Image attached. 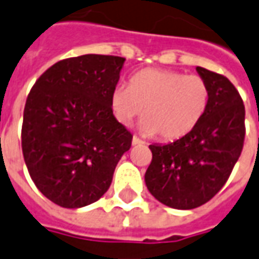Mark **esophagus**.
Segmentation results:
<instances>
[{
  "label": "esophagus",
  "mask_w": 259,
  "mask_h": 259,
  "mask_svg": "<svg viewBox=\"0 0 259 259\" xmlns=\"http://www.w3.org/2000/svg\"><path fill=\"white\" fill-rule=\"evenodd\" d=\"M138 145H145V142L141 141L138 137L132 138V146H138Z\"/></svg>",
  "instance_id": "1"
}]
</instances>
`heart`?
I'll use <instances>...</instances> for the list:
<instances>
[{
  "instance_id": "1",
  "label": "heart",
  "mask_w": 259,
  "mask_h": 259,
  "mask_svg": "<svg viewBox=\"0 0 259 259\" xmlns=\"http://www.w3.org/2000/svg\"><path fill=\"white\" fill-rule=\"evenodd\" d=\"M210 101L207 81L198 75L168 69H143L110 95V109L121 125L143 113L139 130L146 137L174 141L187 135L205 116Z\"/></svg>"
}]
</instances>
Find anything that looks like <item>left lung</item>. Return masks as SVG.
I'll return each mask as SVG.
<instances>
[{
  "label": "left lung",
  "instance_id": "1",
  "mask_svg": "<svg viewBox=\"0 0 259 259\" xmlns=\"http://www.w3.org/2000/svg\"><path fill=\"white\" fill-rule=\"evenodd\" d=\"M210 89L205 116L196 127L168 145H150L153 159L145 174L147 190L174 209H195L223 188L244 142V105L223 75L196 67Z\"/></svg>",
  "mask_w": 259,
  "mask_h": 259
}]
</instances>
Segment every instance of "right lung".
I'll list each match as a JSON object with an SVG mask.
<instances>
[{
  "instance_id": "add662e5",
  "label": "right lung",
  "mask_w": 259,
  "mask_h": 259,
  "mask_svg": "<svg viewBox=\"0 0 259 259\" xmlns=\"http://www.w3.org/2000/svg\"><path fill=\"white\" fill-rule=\"evenodd\" d=\"M125 58L84 54L58 61L27 97L21 149L32 182L67 209L98 201L132 142L114 118L110 95Z\"/></svg>"
}]
</instances>
